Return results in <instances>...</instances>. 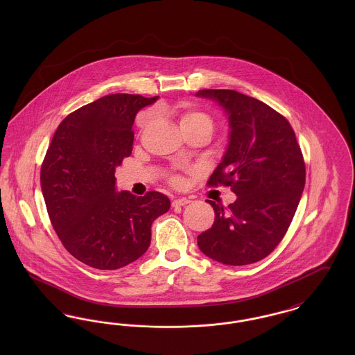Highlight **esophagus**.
Listing matches in <instances>:
<instances>
[{"label": "esophagus", "instance_id": "obj_1", "mask_svg": "<svg viewBox=\"0 0 355 355\" xmlns=\"http://www.w3.org/2000/svg\"><path fill=\"white\" fill-rule=\"evenodd\" d=\"M187 203H190V200H187V198H177V200H174L171 205L173 206H185Z\"/></svg>", "mask_w": 355, "mask_h": 355}]
</instances>
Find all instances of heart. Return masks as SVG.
I'll use <instances>...</instances> for the list:
<instances>
[{
  "mask_svg": "<svg viewBox=\"0 0 355 355\" xmlns=\"http://www.w3.org/2000/svg\"><path fill=\"white\" fill-rule=\"evenodd\" d=\"M186 125H201L205 126L206 129H209V132L211 133L213 129V119H210L207 114H205L202 112L198 110H186L181 116V126ZM171 184L174 186H181L184 184V180L178 175H173L170 178Z\"/></svg>",
  "mask_w": 355,
  "mask_h": 355,
  "instance_id": "obj_1",
  "label": "heart"
}]
</instances>
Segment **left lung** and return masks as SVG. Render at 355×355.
I'll return each instance as SVG.
<instances>
[{
  "mask_svg": "<svg viewBox=\"0 0 355 355\" xmlns=\"http://www.w3.org/2000/svg\"><path fill=\"white\" fill-rule=\"evenodd\" d=\"M196 96L218 102L229 119V144L209 186H230L236 200L214 202L216 220L198 248L223 265L242 266L268 257L286 234L304 187V157L284 116L265 102L226 89Z\"/></svg>",
  "mask_w": 355,
  "mask_h": 355,
  "instance_id": "obj_1",
  "label": "left lung"
}]
</instances>
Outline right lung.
Returning <instances> with one entry per match:
<instances>
[{
	"label": "right lung",
	"mask_w": 355,
	"mask_h": 355,
	"mask_svg": "<svg viewBox=\"0 0 355 355\" xmlns=\"http://www.w3.org/2000/svg\"><path fill=\"white\" fill-rule=\"evenodd\" d=\"M158 100L110 94L70 113L41 166L51 225L69 253L100 270L123 268L148 250L152 223L170 209L162 193L116 189V168L133 150L137 113Z\"/></svg>",
	"instance_id": "right-lung-1"
}]
</instances>
